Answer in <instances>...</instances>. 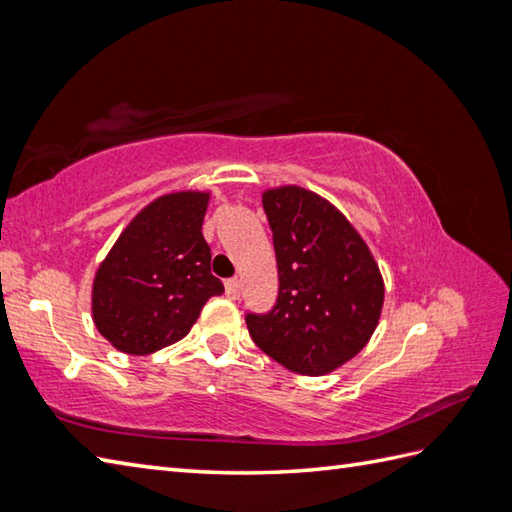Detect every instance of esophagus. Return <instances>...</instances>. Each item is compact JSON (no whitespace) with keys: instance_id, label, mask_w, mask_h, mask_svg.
<instances>
[{"instance_id":"34e87169","label":"esophagus","mask_w":512,"mask_h":512,"mask_svg":"<svg viewBox=\"0 0 512 512\" xmlns=\"http://www.w3.org/2000/svg\"><path fill=\"white\" fill-rule=\"evenodd\" d=\"M224 288H226V295H228V297H232V300H237L239 291H241L239 280H226V282H224Z\"/></svg>"}]
</instances>
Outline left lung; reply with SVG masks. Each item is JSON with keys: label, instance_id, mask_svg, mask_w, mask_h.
Here are the masks:
<instances>
[{"label": "left lung", "instance_id": "obj_1", "mask_svg": "<svg viewBox=\"0 0 512 512\" xmlns=\"http://www.w3.org/2000/svg\"><path fill=\"white\" fill-rule=\"evenodd\" d=\"M273 230L280 293L273 311L248 313L250 338L282 367L324 376L365 349L385 282L365 239L320 194L280 185L262 194Z\"/></svg>", "mask_w": 512, "mask_h": 512}]
</instances>
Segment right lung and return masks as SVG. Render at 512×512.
Wrapping results in <instances>:
<instances>
[{"instance_id":"1","label":"right lung","mask_w":512,"mask_h":512,"mask_svg":"<svg viewBox=\"0 0 512 512\" xmlns=\"http://www.w3.org/2000/svg\"><path fill=\"white\" fill-rule=\"evenodd\" d=\"M210 192L163 194L138 212L102 259L91 286L100 336L129 356H147L185 338L212 295L224 293L210 273L203 239Z\"/></svg>"}]
</instances>
